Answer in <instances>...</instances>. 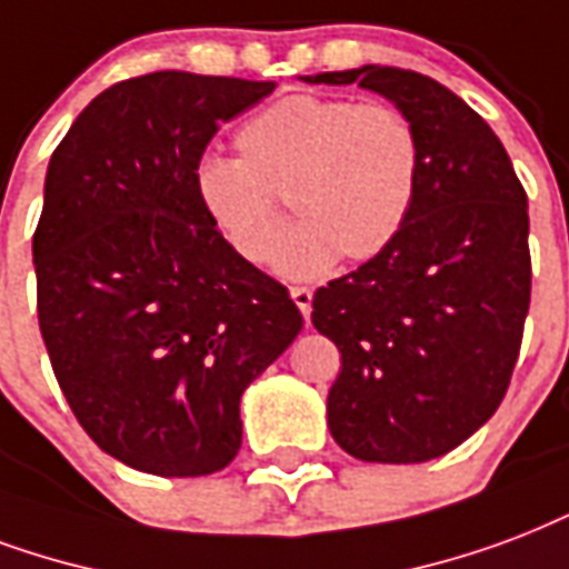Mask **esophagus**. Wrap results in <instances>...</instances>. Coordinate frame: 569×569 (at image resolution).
Here are the masks:
<instances>
[{"label": "esophagus", "mask_w": 569, "mask_h": 569, "mask_svg": "<svg viewBox=\"0 0 569 569\" xmlns=\"http://www.w3.org/2000/svg\"><path fill=\"white\" fill-rule=\"evenodd\" d=\"M289 295H292V301L298 303V310H301L303 319L310 322V313H313V292H310L307 286H292Z\"/></svg>", "instance_id": "obj_1"}]
</instances>
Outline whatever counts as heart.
Segmentation results:
<instances>
[{
	"label": "heart",
	"mask_w": 569,
	"mask_h": 569,
	"mask_svg": "<svg viewBox=\"0 0 569 569\" xmlns=\"http://www.w3.org/2000/svg\"><path fill=\"white\" fill-rule=\"evenodd\" d=\"M241 158L202 154L193 193L220 238L266 266L286 229L289 199L301 220L277 268L295 280L328 274L342 256L370 262L409 223L423 149L415 121L390 103L289 94L238 130Z\"/></svg>",
	"instance_id": "heart-1"
}]
</instances>
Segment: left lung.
Returning <instances> with one entry per match:
<instances>
[{"label": "left lung", "mask_w": 569, "mask_h": 569, "mask_svg": "<svg viewBox=\"0 0 569 569\" xmlns=\"http://www.w3.org/2000/svg\"><path fill=\"white\" fill-rule=\"evenodd\" d=\"M388 98L415 121L420 193L393 244L313 295L342 367L328 427L363 462H427L483 427L513 376L528 303V197L505 146L423 73L363 64L303 77Z\"/></svg>", "instance_id": "obj_1"}]
</instances>
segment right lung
I'll return each instance as SVG.
<instances>
[{
  "mask_svg": "<svg viewBox=\"0 0 569 569\" xmlns=\"http://www.w3.org/2000/svg\"><path fill=\"white\" fill-rule=\"evenodd\" d=\"M277 82L154 71L116 82L50 158L32 238L38 325L89 439L158 477L241 448V393L301 333L274 277L220 238L193 167Z\"/></svg>",
  "mask_w": 569,
  "mask_h": 569,
  "instance_id": "obj_1",
  "label": "right lung"
}]
</instances>
